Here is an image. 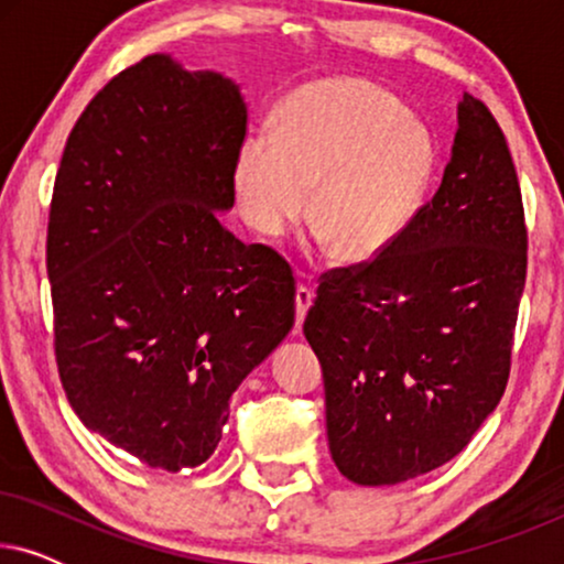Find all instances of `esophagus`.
Listing matches in <instances>:
<instances>
[{
	"label": "esophagus",
	"instance_id": "esophagus-1",
	"mask_svg": "<svg viewBox=\"0 0 564 564\" xmlns=\"http://www.w3.org/2000/svg\"><path fill=\"white\" fill-rule=\"evenodd\" d=\"M313 305V290L307 288V284L297 282V290H295V315H297V323L295 328L300 330V326H303L305 315H307V307Z\"/></svg>",
	"mask_w": 564,
	"mask_h": 564
}]
</instances>
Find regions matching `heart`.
<instances>
[{
	"label": "heart",
	"mask_w": 564,
	"mask_h": 564,
	"mask_svg": "<svg viewBox=\"0 0 564 564\" xmlns=\"http://www.w3.org/2000/svg\"><path fill=\"white\" fill-rule=\"evenodd\" d=\"M436 164L434 133L398 97L369 82L323 79L284 99L280 128L246 130L234 192L243 220L267 238L282 236L313 203L318 243L361 264L419 220Z\"/></svg>",
	"instance_id": "obj_1"
}]
</instances>
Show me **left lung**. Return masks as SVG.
I'll list each match as a JSON object with an SVG mask.
<instances>
[{
    "instance_id": "1",
    "label": "left lung",
    "mask_w": 564,
    "mask_h": 564,
    "mask_svg": "<svg viewBox=\"0 0 564 564\" xmlns=\"http://www.w3.org/2000/svg\"><path fill=\"white\" fill-rule=\"evenodd\" d=\"M523 282L511 151L465 91L449 164L419 220L380 259L323 276L307 311L338 473L398 485L465 449L503 398Z\"/></svg>"
}]
</instances>
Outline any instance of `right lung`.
Here are the masks:
<instances>
[{"instance_id": "right-lung-1", "label": "right lung", "mask_w": 564, "mask_h": 564, "mask_svg": "<svg viewBox=\"0 0 564 564\" xmlns=\"http://www.w3.org/2000/svg\"><path fill=\"white\" fill-rule=\"evenodd\" d=\"M241 87L153 53L68 135L48 218L61 384L79 421L149 467L218 449L228 400L295 323V280L220 223L236 203Z\"/></svg>"}]
</instances>
